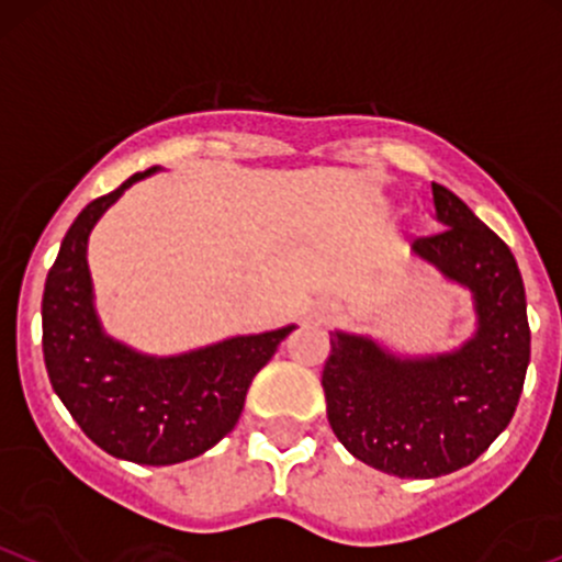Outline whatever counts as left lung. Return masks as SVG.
I'll list each match as a JSON object with an SVG mask.
<instances>
[{"label":"left lung","instance_id":"8db88e82","mask_svg":"<svg viewBox=\"0 0 562 562\" xmlns=\"http://www.w3.org/2000/svg\"><path fill=\"white\" fill-rule=\"evenodd\" d=\"M445 232L412 252L474 299L476 330L450 352L404 358L371 336L330 334L323 369L328 423L366 465L434 480L474 463L515 417L530 360L525 285L506 241L434 182Z\"/></svg>","mask_w":562,"mask_h":562}]
</instances>
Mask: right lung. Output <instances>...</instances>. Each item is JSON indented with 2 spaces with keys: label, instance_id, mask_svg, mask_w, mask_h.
<instances>
[{
  "label": "right lung",
  "instance_id": "1",
  "mask_svg": "<svg viewBox=\"0 0 562 562\" xmlns=\"http://www.w3.org/2000/svg\"><path fill=\"white\" fill-rule=\"evenodd\" d=\"M153 172L158 167L93 199L69 226L45 280L43 356L53 390L93 445L132 463L172 465L232 434L252 376L296 326L169 358L145 356L104 334L86 261L88 236L126 188Z\"/></svg>",
  "mask_w": 562,
  "mask_h": 562
}]
</instances>
